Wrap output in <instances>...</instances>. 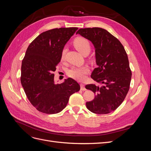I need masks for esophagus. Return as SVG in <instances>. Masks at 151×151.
<instances>
[{
  "label": "esophagus",
  "instance_id": "obj_1",
  "mask_svg": "<svg viewBox=\"0 0 151 151\" xmlns=\"http://www.w3.org/2000/svg\"><path fill=\"white\" fill-rule=\"evenodd\" d=\"M81 90L82 91H86V88H85V85L83 84H81Z\"/></svg>",
  "mask_w": 151,
  "mask_h": 151
}]
</instances>
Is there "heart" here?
<instances>
[{
  "label": "heart",
  "instance_id": "obj_1",
  "mask_svg": "<svg viewBox=\"0 0 151 151\" xmlns=\"http://www.w3.org/2000/svg\"><path fill=\"white\" fill-rule=\"evenodd\" d=\"M74 45L78 51L83 55L88 54L90 52L91 46L89 41L84 37H77L74 40ZM67 49L63 48L61 52V60H64ZM89 69L86 65L81 67H72L67 72L68 76L78 81H83L85 79L86 75L88 74Z\"/></svg>",
  "mask_w": 151,
  "mask_h": 151
}]
</instances>
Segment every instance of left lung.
Masks as SVG:
<instances>
[{
  "instance_id": "left-lung-1",
  "label": "left lung",
  "mask_w": 151,
  "mask_h": 151,
  "mask_svg": "<svg viewBox=\"0 0 151 151\" xmlns=\"http://www.w3.org/2000/svg\"><path fill=\"white\" fill-rule=\"evenodd\" d=\"M76 33L93 43L98 67L91 77L103 85H86L96 94L86 107L94 113H111L124 101L130 89L132 71L127 52L120 41L104 29L81 28Z\"/></svg>"
}]
</instances>
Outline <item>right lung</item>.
Segmentation results:
<instances>
[{
  "instance_id": "add662e5",
  "label": "right lung",
  "mask_w": 151,
  "mask_h": 151,
  "mask_svg": "<svg viewBox=\"0 0 151 151\" xmlns=\"http://www.w3.org/2000/svg\"><path fill=\"white\" fill-rule=\"evenodd\" d=\"M77 29L60 28L45 31L26 50L22 61L21 83L29 101L40 112H60L70 96L80 90V85L72 78L55 84L53 74L60 62L62 49Z\"/></svg>"
}]
</instances>
